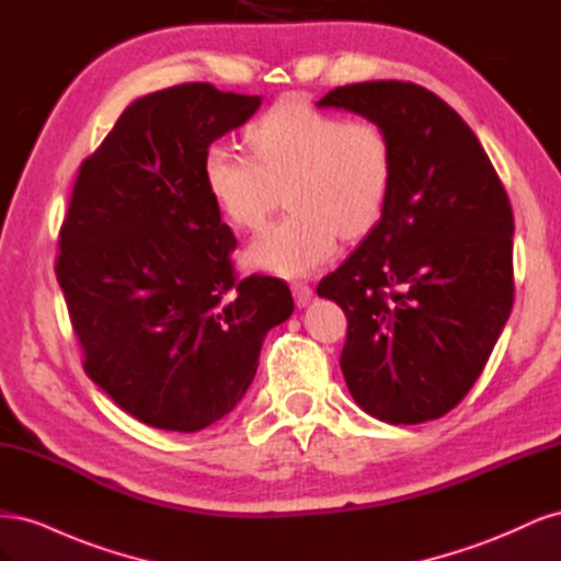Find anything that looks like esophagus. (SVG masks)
<instances>
[{
	"label": "esophagus",
	"instance_id": "34e87169",
	"mask_svg": "<svg viewBox=\"0 0 561 561\" xmlns=\"http://www.w3.org/2000/svg\"><path fill=\"white\" fill-rule=\"evenodd\" d=\"M293 295H295V301L297 307H307V304L313 299V290L307 285V283H293Z\"/></svg>",
	"mask_w": 561,
	"mask_h": 561
}]
</instances>
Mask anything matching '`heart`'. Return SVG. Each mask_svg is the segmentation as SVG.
<instances>
[{"label":"heart","mask_w":561,"mask_h":561,"mask_svg":"<svg viewBox=\"0 0 561 561\" xmlns=\"http://www.w3.org/2000/svg\"><path fill=\"white\" fill-rule=\"evenodd\" d=\"M243 157L215 142L203 157L206 190L233 227L257 229L280 192L290 213L252 239V268L283 278L313 274L342 241L379 225L393 186V147L367 118L285 98L248 126Z\"/></svg>","instance_id":"1"}]
</instances>
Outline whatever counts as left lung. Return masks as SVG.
<instances>
[{
	"label": "left lung",
	"mask_w": 561,
	"mask_h": 561,
	"mask_svg": "<svg viewBox=\"0 0 561 561\" xmlns=\"http://www.w3.org/2000/svg\"><path fill=\"white\" fill-rule=\"evenodd\" d=\"M318 107L379 124L393 186L379 225L318 297L348 318L342 371L386 423L445 416L466 398L513 309V208L478 135L410 81L339 87Z\"/></svg>",
	"instance_id": "8db88e82"
}]
</instances>
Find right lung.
Returning <instances> with one entry per match:
<instances>
[{"label": "right lung", "instance_id": "add662e5", "mask_svg": "<svg viewBox=\"0 0 561 561\" xmlns=\"http://www.w3.org/2000/svg\"><path fill=\"white\" fill-rule=\"evenodd\" d=\"M260 105L210 83L149 93L79 168L56 276L87 375L147 426L227 416L295 311L283 280L236 278V236L203 180L206 149Z\"/></svg>", "mask_w": 561, "mask_h": 561}]
</instances>
